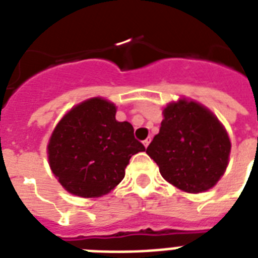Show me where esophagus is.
I'll use <instances>...</instances> for the list:
<instances>
[{
	"label": "esophagus",
	"instance_id": "1",
	"mask_svg": "<svg viewBox=\"0 0 258 258\" xmlns=\"http://www.w3.org/2000/svg\"><path fill=\"white\" fill-rule=\"evenodd\" d=\"M150 142H151V139H150V138H147L146 141H143V145H145V147H147V146L150 145Z\"/></svg>",
	"mask_w": 258,
	"mask_h": 258
}]
</instances>
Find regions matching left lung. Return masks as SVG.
<instances>
[{
  "label": "left lung",
  "mask_w": 258,
  "mask_h": 258,
  "mask_svg": "<svg viewBox=\"0 0 258 258\" xmlns=\"http://www.w3.org/2000/svg\"><path fill=\"white\" fill-rule=\"evenodd\" d=\"M163 116L146 153L175 187L187 192L212 188L224 175L232 147L224 125L206 107L184 99L170 103Z\"/></svg>",
  "instance_id": "1"
}]
</instances>
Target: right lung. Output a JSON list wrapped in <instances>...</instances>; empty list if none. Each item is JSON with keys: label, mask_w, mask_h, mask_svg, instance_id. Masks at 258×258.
Here are the masks:
<instances>
[{"label": "right lung", "mask_w": 258, "mask_h": 258, "mask_svg": "<svg viewBox=\"0 0 258 258\" xmlns=\"http://www.w3.org/2000/svg\"><path fill=\"white\" fill-rule=\"evenodd\" d=\"M115 115L113 103L92 97L64 115L52 133L49 166L71 194L104 196L124 178L130 158L146 150L134 137L133 125Z\"/></svg>", "instance_id": "add662e5"}]
</instances>
